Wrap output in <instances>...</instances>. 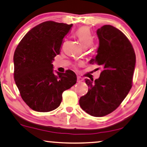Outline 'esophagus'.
<instances>
[{
	"mask_svg": "<svg viewBox=\"0 0 147 147\" xmlns=\"http://www.w3.org/2000/svg\"><path fill=\"white\" fill-rule=\"evenodd\" d=\"M82 81H83V78H81L80 76H77V82H82Z\"/></svg>",
	"mask_w": 147,
	"mask_h": 147,
	"instance_id": "34e87169",
	"label": "esophagus"
}]
</instances>
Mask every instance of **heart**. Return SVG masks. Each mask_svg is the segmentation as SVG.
Returning <instances> with one entry per match:
<instances>
[{
	"label": "heart",
	"mask_w": 147,
	"mask_h": 147,
	"mask_svg": "<svg viewBox=\"0 0 147 147\" xmlns=\"http://www.w3.org/2000/svg\"><path fill=\"white\" fill-rule=\"evenodd\" d=\"M76 36L78 37L82 47L84 48L88 47L93 43L94 38L90 30L86 26L80 28L76 32Z\"/></svg>",
	"instance_id": "obj_1"
}]
</instances>
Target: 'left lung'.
<instances>
[{
    "instance_id": "obj_1",
    "label": "left lung",
    "mask_w": 147,
    "mask_h": 147,
    "mask_svg": "<svg viewBox=\"0 0 147 147\" xmlns=\"http://www.w3.org/2000/svg\"><path fill=\"white\" fill-rule=\"evenodd\" d=\"M99 47L90 61L102 68L94 81L86 78L88 91L80 97L83 110L94 117H102L117 109L132 86L136 57L128 38L119 30L104 25L97 30Z\"/></svg>"
}]
</instances>
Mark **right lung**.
<instances>
[{
	"label": "right lung",
	"mask_w": 147,
	"mask_h": 147,
	"mask_svg": "<svg viewBox=\"0 0 147 147\" xmlns=\"http://www.w3.org/2000/svg\"><path fill=\"white\" fill-rule=\"evenodd\" d=\"M72 26L53 21L39 24L25 35L15 50V82L22 98L33 110L48 112L57 108L63 92L76 84L73 71L55 74L52 64Z\"/></svg>",
	"instance_id": "1"
}]
</instances>
